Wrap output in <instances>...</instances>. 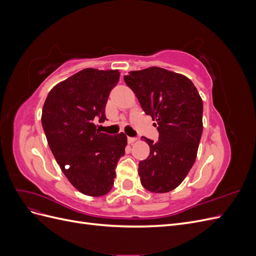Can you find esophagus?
I'll return each instance as SVG.
<instances>
[{
	"instance_id": "34e87169",
	"label": "esophagus",
	"mask_w": 256,
	"mask_h": 256,
	"mask_svg": "<svg viewBox=\"0 0 256 256\" xmlns=\"http://www.w3.org/2000/svg\"><path fill=\"white\" fill-rule=\"evenodd\" d=\"M136 141V138H130V136H128V143L129 144H132Z\"/></svg>"
}]
</instances>
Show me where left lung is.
<instances>
[{"label":"left lung","mask_w":256,"mask_h":256,"mask_svg":"<svg viewBox=\"0 0 256 256\" xmlns=\"http://www.w3.org/2000/svg\"><path fill=\"white\" fill-rule=\"evenodd\" d=\"M146 115L156 120L159 140H144L150 156L138 164L143 187L166 193L178 187L194 164L203 132V102L194 84L182 74L160 67L124 76Z\"/></svg>","instance_id":"8db88e82"}]
</instances>
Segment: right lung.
Instances as JSON below:
<instances>
[{"instance_id": "add662e5", "label": "right lung", "mask_w": 256, "mask_h": 256, "mask_svg": "<svg viewBox=\"0 0 256 256\" xmlns=\"http://www.w3.org/2000/svg\"><path fill=\"white\" fill-rule=\"evenodd\" d=\"M118 70L86 68L54 86L46 99L42 124L50 150L76 189L90 196L109 192L115 168L125 154V134L109 136L96 129L104 122Z\"/></svg>"}]
</instances>
